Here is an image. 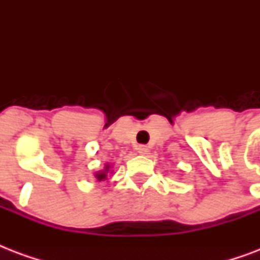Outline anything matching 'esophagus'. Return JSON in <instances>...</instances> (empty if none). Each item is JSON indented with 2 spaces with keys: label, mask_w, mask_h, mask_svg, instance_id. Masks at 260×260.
<instances>
[{
  "label": "esophagus",
  "mask_w": 260,
  "mask_h": 260,
  "mask_svg": "<svg viewBox=\"0 0 260 260\" xmlns=\"http://www.w3.org/2000/svg\"><path fill=\"white\" fill-rule=\"evenodd\" d=\"M136 150H138V152L140 155H146L147 152H148V147H147V146H139Z\"/></svg>",
  "instance_id": "1"
}]
</instances>
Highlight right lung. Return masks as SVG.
Returning <instances> with one entry per match:
<instances>
[{
  "label": "right lung",
  "instance_id": "add662e5",
  "mask_svg": "<svg viewBox=\"0 0 260 260\" xmlns=\"http://www.w3.org/2000/svg\"><path fill=\"white\" fill-rule=\"evenodd\" d=\"M112 169H113V166H112V165H109V163H106L102 170H98L94 173V178H95L98 182L105 181L106 178H108V174H112V171H113Z\"/></svg>",
  "mask_w": 260,
  "mask_h": 260
}]
</instances>
